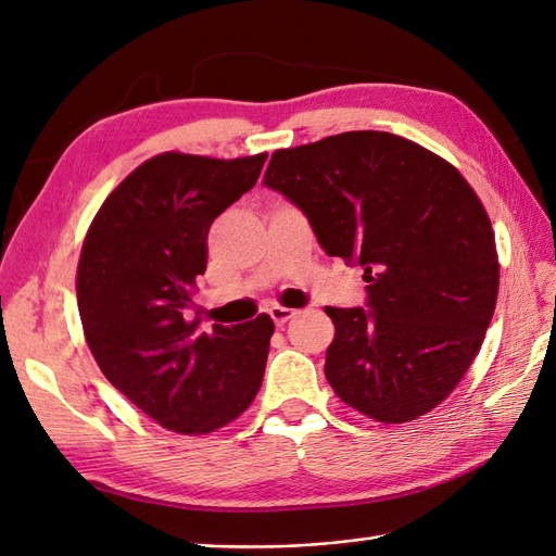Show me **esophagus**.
<instances>
[{
    "instance_id": "1",
    "label": "esophagus",
    "mask_w": 556,
    "mask_h": 556,
    "mask_svg": "<svg viewBox=\"0 0 556 556\" xmlns=\"http://www.w3.org/2000/svg\"><path fill=\"white\" fill-rule=\"evenodd\" d=\"M299 313V309H293V307H281V305H275V307H269V317H273V321L277 327H283L287 325V321Z\"/></svg>"
}]
</instances>
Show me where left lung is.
Returning a JSON list of instances; mask_svg holds the SVG:
<instances>
[{"label": "left lung", "instance_id": "1", "mask_svg": "<svg viewBox=\"0 0 556 556\" xmlns=\"http://www.w3.org/2000/svg\"><path fill=\"white\" fill-rule=\"evenodd\" d=\"M263 185L299 205L327 255L365 269L367 307H325V374L381 424L441 405L479 355L500 265L483 203L457 167L391 132L279 149Z\"/></svg>", "mask_w": 556, "mask_h": 556}]
</instances>
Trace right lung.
<instances>
[{"mask_svg": "<svg viewBox=\"0 0 556 556\" xmlns=\"http://www.w3.org/2000/svg\"><path fill=\"white\" fill-rule=\"evenodd\" d=\"M265 159L161 153L111 191L85 237L77 309L89 351L163 429L211 433L261 391L273 319L203 331L187 307L213 219L253 189Z\"/></svg>", "mask_w": 556, "mask_h": 556, "instance_id": "1", "label": "right lung"}]
</instances>
